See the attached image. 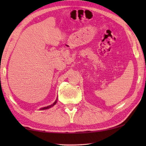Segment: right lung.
<instances>
[{
  "instance_id": "obj_1",
  "label": "right lung",
  "mask_w": 146,
  "mask_h": 146,
  "mask_svg": "<svg viewBox=\"0 0 146 146\" xmlns=\"http://www.w3.org/2000/svg\"><path fill=\"white\" fill-rule=\"evenodd\" d=\"M56 102H57V100H56L54 102V104H52V105H49V106H48V107H43V108H41V110H46V109H48V108H51V107H52V106H54V105L56 104Z\"/></svg>"
}]
</instances>
